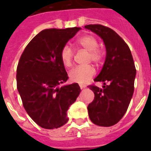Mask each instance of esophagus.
<instances>
[{
  "instance_id": "34e87169",
  "label": "esophagus",
  "mask_w": 151,
  "mask_h": 151,
  "mask_svg": "<svg viewBox=\"0 0 151 151\" xmlns=\"http://www.w3.org/2000/svg\"><path fill=\"white\" fill-rule=\"evenodd\" d=\"M80 88L82 89V88H85V85H80Z\"/></svg>"
}]
</instances>
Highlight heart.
<instances>
[{"mask_svg": "<svg viewBox=\"0 0 151 151\" xmlns=\"http://www.w3.org/2000/svg\"><path fill=\"white\" fill-rule=\"evenodd\" d=\"M76 44L88 52V62H92L96 66L102 63L105 57L104 51L99 47V41L93 35H85L76 41ZM74 53L70 46L64 45L60 52L62 63L66 67H70L72 65ZM96 70L91 65L85 66H78L70 71L69 77L71 81L79 84L87 82L88 81L95 75Z\"/></svg>", "mask_w": 151, "mask_h": 151, "instance_id": "obj_1", "label": "heart"}]
</instances>
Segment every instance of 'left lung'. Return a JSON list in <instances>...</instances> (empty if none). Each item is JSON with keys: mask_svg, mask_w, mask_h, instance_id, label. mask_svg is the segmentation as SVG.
Wrapping results in <instances>:
<instances>
[{"mask_svg": "<svg viewBox=\"0 0 151 151\" xmlns=\"http://www.w3.org/2000/svg\"><path fill=\"white\" fill-rule=\"evenodd\" d=\"M98 34L106 49V60L95 82H103V89L95 85L88 87L95 98L88 106L90 120L99 126L117 124L126 113L134 92L136 70L130 48L118 34L100 24L85 26Z\"/></svg>", "mask_w": 151, "mask_h": 151, "instance_id": "1", "label": "left lung"}]
</instances>
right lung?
Instances as JSON below:
<instances>
[{
    "label": "right lung",
    "instance_id": "1",
    "mask_svg": "<svg viewBox=\"0 0 151 151\" xmlns=\"http://www.w3.org/2000/svg\"><path fill=\"white\" fill-rule=\"evenodd\" d=\"M81 28L46 29L29 41L17 66V89L25 110L47 129L68 122L67 110L80 94L78 83L61 86L68 79L60 58L62 48Z\"/></svg>",
    "mask_w": 151,
    "mask_h": 151
}]
</instances>
